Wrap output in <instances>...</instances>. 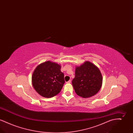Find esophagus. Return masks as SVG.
Segmentation results:
<instances>
[{"label": "esophagus", "mask_w": 133, "mask_h": 133, "mask_svg": "<svg viewBox=\"0 0 133 133\" xmlns=\"http://www.w3.org/2000/svg\"><path fill=\"white\" fill-rule=\"evenodd\" d=\"M71 81L70 80H69L68 82H66V83H68V84H69V83H71Z\"/></svg>", "instance_id": "34e87169"}]
</instances>
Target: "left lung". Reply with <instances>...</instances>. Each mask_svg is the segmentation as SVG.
I'll return each mask as SVG.
<instances>
[{"mask_svg":"<svg viewBox=\"0 0 133 133\" xmlns=\"http://www.w3.org/2000/svg\"><path fill=\"white\" fill-rule=\"evenodd\" d=\"M102 76L94 64L86 61L76 67L72 85L77 95L86 98L96 95L101 88Z\"/></svg>","mask_w":133,"mask_h":133,"instance_id":"8db88e82","label":"left lung"}]
</instances>
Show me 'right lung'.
Instances as JSON below:
<instances>
[{
	"label": "right lung",
	"instance_id": "1",
	"mask_svg": "<svg viewBox=\"0 0 133 133\" xmlns=\"http://www.w3.org/2000/svg\"><path fill=\"white\" fill-rule=\"evenodd\" d=\"M58 64L48 61L37 66L33 72L32 84L38 94L51 98L60 93L65 83L64 75Z\"/></svg>",
	"mask_w": 133,
	"mask_h": 133
}]
</instances>
